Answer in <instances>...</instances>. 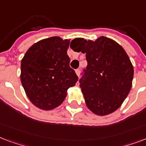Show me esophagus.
Returning <instances> with one entry per match:
<instances>
[{
	"label": "esophagus",
	"instance_id": "obj_1",
	"mask_svg": "<svg viewBox=\"0 0 146 146\" xmlns=\"http://www.w3.org/2000/svg\"><path fill=\"white\" fill-rule=\"evenodd\" d=\"M75 72H76L77 75L78 77H80V72H81V70L79 69V68H78V69L75 70Z\"/></svg>",
	"mask_w": 146,
	"mask_h": 146
}]
</instances>
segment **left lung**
Instances as JSON below:
<instances>
[{
    "instance_id": "left-lung-1",
    "label": "left lung",
    "mask_w": 146,
    "mask_h": 146,
    "mask_svg": "<svg viewBox=\"0 0 146 146\" xmlns=\"http://www.w3.org/2000/svg\"><path fill=\"white\" fill-rule=\"evenodd\" d=\"M77 52L86 54L88 65L79 80L87 107L94 113L105 116L118 109L132 87L133 67L123 48L101 36L96 41L77 38Z\"/></svg>"
}]
</instances>
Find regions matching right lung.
I'll list each match as a JSON object with an SVG mask.
<instances>
[{
  "label": "right lung",
  "instance_id": "obj_1",
  "mask_svg": "<svg viewBox=\"0 0 146 146\" xmlns=\"http://www.w3.org/2000/svg\"><path fill=\"white\" fill-rule=\"evenodd\" d=\"M69 39L53 36L33 44L21 61V83L30 100L42 110L63 102L78 77L69 66Z\"/></svg>",
  "mask_w": 146,
  "mask_h": 146
}]
</instances>
